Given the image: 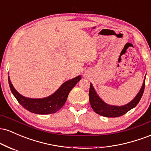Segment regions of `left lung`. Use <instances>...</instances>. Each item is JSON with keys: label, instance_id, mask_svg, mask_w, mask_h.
Masks as SVG:
<instances>
[{"label": "left lung", "instance_id": "8db88e82", "mask_svg": "<svg viewBox=\"0 0 151 151\" xmlns=\"http://www.w3.org/2000/svg\"><path fill=\"white\" fill-rule=\"evenodd\" d=\"M145 77L144 80H143V85H142L141 89L137 93V95L135 96L134 99L128 103L127 104L123 106H114L107 104L105 103L103 100L100 98L98 93L95 91L94 88L92 85V84H90L89 88V102L91 108L93 110L96 112V114L99 115L103 116L105 117H118L124 115L126 113H127L129 111L131 110L136 107L138 102L140 101L141 99L143 96V91L145 89Z\"/></svg>", "mask_w": 151, "mask_h": 151}]
</instances>
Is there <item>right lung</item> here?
I'll return each mask as SVG.
<instances>
[{"mask_svg": "<svg viewBox=\"0 0 151 151\" xmlns=\"http://www.w3.org/2000/svg\"><path fill=\"white\" fill-rule=\"evenodd\" d=\"M81 79L80 75L65 81L60 87L49 96L40 99L27 98L16 91L8 76V83L11 92L19 103L25 109L37 114H50L56 113L63 106L67 101L70 91Z\"/></svg>", "mask_w": 151, "mask_h": 151, "instance_id": "obj_1", "label": "right lung"}]
</instances>
